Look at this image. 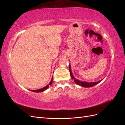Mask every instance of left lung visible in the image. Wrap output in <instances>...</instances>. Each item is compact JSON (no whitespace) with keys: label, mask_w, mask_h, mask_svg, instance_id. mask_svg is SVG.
<instances>
[{"label":"left lung","mask_w":125,"mask_h":125,"mask_svg":"<svg viewBox=\"0 0 125 125\" xmlns=\"http://www.w3.org/2000/svg\"><path fill=\"white\" fill-rule=\"evenodd\" d=\"M69 71H70V76L71 77V78H72L73 79V81H74V82H75V83L77 84L78 85L83 86V87H90L94 86L95 85H97V84L100 83V82L103 79H101L100 81L97 82H84V81H81L78 80V79H77L76 78L74 77L73 75L72 71H71L70 64H69Z\"/></svg>","instance_id":"8db88e82"}]
</instances>
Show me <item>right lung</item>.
Returning a JSON list of instances; mask_svg holds the SVG:
<instances>
[{
	"label": "right lung",
	"mask_w": 125,
	"mask_h": 125,
	"mask_svg": "<svg viewBox=\"0 0 125 125\" xmlns=\"http://www.w3.org/2000/svg\"><path fill=\"white\" fill-rule=\"evenodd\" d=\"M52 81H53V77H52V80H51V81H50V83H49V84L47 85V86H44V87H43V88L40 89H38V90H31V91H32V92H43V91H45V90H46L48 88L49 85H52Z\"/></svg>",
	"instance_id": "1"
}]
</instances>
